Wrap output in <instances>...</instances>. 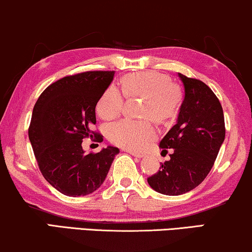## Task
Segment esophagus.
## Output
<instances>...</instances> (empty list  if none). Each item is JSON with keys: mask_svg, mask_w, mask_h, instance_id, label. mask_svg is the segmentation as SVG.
<instances>
[{"mask_svg": "<svg viewBox=\"0 0 252 252\" xmlns=\"http://www.w3.org/2000/svg\"><path fill=\"white\" fill-rule=\"evenodd\" d=\"M126 152H129V153L134 158H144V154H139V153H136V152H131V151H126Z\"/></svg>", "mask_w": 252, "mask_h": 252, "instance_id": "esophagus-1", "label": "esophagus"}]
</instances>
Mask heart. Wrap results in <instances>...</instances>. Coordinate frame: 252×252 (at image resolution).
<instances>
[{
    "mask_svg": "<svg viewBox=\"0 0 252 252\" xmlns=\"http://www.w3.org/2000/svg\"><path fill=\"white\" fill-rule=\"evenodd\" d=\"M122 90L127 97H145L141 109L144 118L165 122L175 118L182 101L179 88L170 82L164 74L154 70L126 75L121 81ZM125 97L118 87L111 86L102 94L97 104V112L104 120H112L122 114ZM109 140L130 151H141L157 138V129L148 120L125 119L108 126Z\"/></svg>",
    "mask_w": 252,
    "mask_h": 252,
    "instance_id": "1",
    "label": "heart"
}]
</instances>
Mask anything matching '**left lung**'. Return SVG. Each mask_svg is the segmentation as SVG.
<instances>
[{
	"label": "left lung",
	"instance_id": "obj_1",
	"mask_svg": "<svg viewBox=\"0 0 252 252\" xmlns=\"http://www.w3.org/2000/svg\"><path fill=\"white\" fill-rule=\"evenodd\" d=\"M185 97L177 123L161 140L162 152L171 148L170 160L163 163L150 186L164 195H180L203 182L214 165L225 139L224 112L207 84L178 73Z\"/></svg>",
	"mask_w": 252,
	"mask_h": 252
}]
</instances>
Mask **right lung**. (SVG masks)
<instances>
[{
  "label": "right lung",
  "mask_w": 252,
  "mask_h": 252,
  "mask_svg": "<svg viewBox=\"0 0 252 252\" xmlns=\"http://www.w3.org/2000/svg\"><path fill=\"white\" fill-rule=\"evenodd\" d=\"M115 72H84L49 86L34 106L28 137L45 180L67 196L97 190L120 150L113 146L86 154L83 138L102 136L91 131L95 106Z\"/></svg>",
  "instance_id": "right-lung-1"
}]
</instances>
